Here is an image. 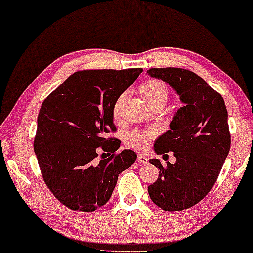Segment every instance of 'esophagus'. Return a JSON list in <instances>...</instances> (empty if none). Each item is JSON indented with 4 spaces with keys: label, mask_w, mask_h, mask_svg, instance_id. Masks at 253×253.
<instances>
[{
    "label": "esophagus",
    "mask_w": 253,
    "mask_h": 253,
    "mask_svg": "<svg viewBox=\"0 0 253 253\" xmlns=\"http://www.w3.org/2000/svg\"><path fill=\"white\" fill-rule=\"evenodd\" d=\"M136 161H138L139 164L146 165V164H148L149 158H148L147 156H143V155H138V157H136Z\"/></svg>",
    "instance_id": "34e87169"
}]
</instances>
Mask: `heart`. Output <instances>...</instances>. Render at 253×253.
I'll return each mask as SVG.
<instances>
[{
  "instance_id": "heart-1",
  "label": "heart",
  "mask_w": 253,
  "mask_h": 253,
  "mask_svg": "<svg viewBox=\"0 0 253 253\" xmlns=\"http://www.w3.org/2000/svg\"><path fill=\"white\" fill-rule=\"evenodd\" d=\"M139 90L144 98V101L151 107L159 104L165 105L169 96V90L165 83L160 80H155V78L144 81L140 85ZM126 93H122L115 99L113 107H112V114H113L114 119H119L120 115H121L122 106L124 101H126ZM155 135L156 132L152 129L144 131H133L126 135V141L130 148H133L135 150H143L144 148H147L149 142L154 139Z\"/></svg>"
}]
</instances>
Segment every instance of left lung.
I'll list each match as a JSON object with an SVG mask.
<instances>
[{
	"mask_svg": "<svg viewBox=\"0 0 253 253\" xmlns=\"http://www.w3.org/2000/svg\"><path fill=\"white\" fill-rule=\"evenodd\" d=\"M147 73L168 83L184 103L170 130L155 142L157 154L173 151L176 163L149 160L159 169L158 179L148 187L151 201L167 212H178L201 202L220 175L231 147L226 106L220 93L188 69L150 68Z\"/></svg>",
	"mask_w": 253,
	"mask_h": 253,
	"instance_id": "8db88e82",
	"label": "left lung"
}]
</instances>
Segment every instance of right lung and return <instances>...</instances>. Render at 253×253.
<instances>
[{"mask_svg": "<svg viewBox=\"0 0 253 253\" xmlns=\"http://www.w3.org/2000/svg\"><path fill=\"white\" fill-rule=\"evenodd\" d=\"M142 70H78L41 105L33 149L45 185L68 209L89 213L106 204L118 176L135 161L132 150L117 154L121 141L106 134L117 131L115 99ZM99 150L109 157L97 161Z\"/></svg>", "mask_w": 253, "mask_h": 253, "instance_id": "obj_1", "label": "right lung"}]
</instances>
